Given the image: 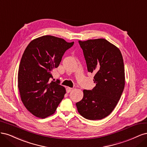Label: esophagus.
Masks as SVG:
<instances>
[{"mask_svg":"<svg viewBox=\"0 0 147 147\" xmlns=\"http://www.w3.org/2000/svg\"><path fill=\"white\" fill-rule=\"evenodd\" d=\"M72 88H69V87H67L66 88V91H67V93H69L71 91H72Z\"/></svg>","mask_w":147,"mask_h":147,"instance_id":"esophagus-1","label":"esophagus"}]
</instances>
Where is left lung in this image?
I'll return each mask as SVG.
<instances>
[{"label":"left lung","mask_w":147,"mask_h":147,"mask_svg":"<svg viewBox=\"0 0 147 147\" xmlns=\"http://www.w3.org/2000/svg\"><path fill=\"white\" fill-rule=\"evenodd\" d=\"M88 71L95 74L96 86L83 90L78 112L90 120L101 119L112 113L121 97L125 84L123 56L119 49L107 40L78 41Z\"/></svg>","instance_id":"left-lung-1"}]
</instances>
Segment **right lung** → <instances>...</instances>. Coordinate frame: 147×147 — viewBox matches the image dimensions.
<instances>
[{
    "label": "right lung",
    "instance_id": "obj_1",
    "mask_svg": "<svg viewBox=\"0 0 147 147\" xmlns=\"http://www.w3.org/2000/svg\"><path fill=\"white\" fill-rule=\"evenodd\" d=\"M74 43L45 35L33 40L24 50L19 67L18 86L22 102L34 116L41 118L50 116L63 99L65 89L59 80L50 81L51 72Z\"/></svg>",
    "mask_w": 147,
    "mask_h": 147
}]
</instances>
